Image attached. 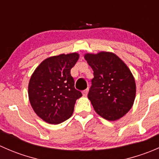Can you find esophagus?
Wrapping results in <instances>:
<instances>
[{"label":"esophagus","instance_id":"esophagus-1","mask_svg":"<svg viewBox=\"0 0 159 159\" xmlns=\"http://www.w3.org/2000/svg\"><path fill=\"white\" fill-rule=\"evenodd\" d=\"M88 93H89V89H85V90H84V91H82V94H83V96H86L88 94Z\"/></svg>","mask_w":159,"mask_h":159}]
</instances>
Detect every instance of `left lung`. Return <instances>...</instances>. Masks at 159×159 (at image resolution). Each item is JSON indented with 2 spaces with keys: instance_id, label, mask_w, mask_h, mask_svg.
Instances as JSON below:
<instances>
[{
  "instance_id": "obj_1",
  "label": "left lung",
  "mask_w": 159,
  "mask_h": 159,
  "mask_svg": "<svg viewBox=\"0 0 159 159\" xmlns=\"http://www.w3.org/2000/svg\"><path fill=\"white\" fill-rule=\"evenodd\" d=\"M94 71L88 97L94 111L108 121H116L132 107L135 81L127 65L116 54L101 51L84 54Z\"/></svg>"
}]
</instances>
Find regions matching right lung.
<instances>
[{"mask_svg": "<svg viewBox=\"0 0 159 159\" xmlns=\"http://www.w3.org/2000/svg\"><path fill=\"white\" fill-rule=\"evenodd\" d=\"M78 53L61 54L43 61L32 74L28 97L38 117L49 124H60L72 115L76 100L82 96L75 88L70 69Z\"/></svg>", "mask_w": 159, "mask_h": 159, "instance_id": "obj_1", "label": "right lung"}]
</instances>
